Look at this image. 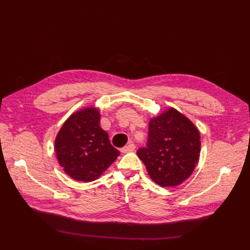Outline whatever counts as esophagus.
<instances>
[{
  "instance_id": "obj_1",
  "label": "esophagus",
  "mask_w": 250,
  "mask_h": 250,
  "mask_svg": "<svg viewBox=\"0 0 250 250\" xmlns=\"http://www.w3.org/2000/svg\"><path fill=\"white\" fill-rule=\"evenodd\" d=\"M134 149H135V145L133 144V143H130L129 145H126V146L121 148V152H124V153L131 152V151H133Z\"/></svg>"
}]
</instances>
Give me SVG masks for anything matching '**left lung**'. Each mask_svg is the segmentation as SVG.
Masks as SVG:
<instances>
[{
    "label": "left lung",
    "mask_w": 250,
    "mask_h": 250,
    "mask_svg": "<svg viewBox=\"0 0 250 250\" xmlns=\"http://www.w3.org/2000/svg\"><path fill=\"white\" fill-rule=\"evenodd\" d=\"M200 133L187 117L168 108L148 125L146 147L137 150L150 178L161 187H174L194 171L200 157Z\"/></svg>",
    "instance_id": "obj_1"
}]
</instances>
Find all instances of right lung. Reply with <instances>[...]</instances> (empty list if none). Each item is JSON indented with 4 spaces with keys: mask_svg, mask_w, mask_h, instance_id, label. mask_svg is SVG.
<instances>
[{
    "mask_svg": "<svg viewBox=\"0 0 250 250\" xmlns=\"http://www.w3.org/2000/svg\"><path fill=\"white\" fill-rule=\"evenodd\" d=\"M56 155L64 172L78 182H92L120 155L100 126V111H76L62 125L55 142Z\"/></svg>",
    "mask_w": 250,
    "mask_h": 250,
    "instance_id": "right-lung-1",
    "label": "right lung"
}]
</instances>
